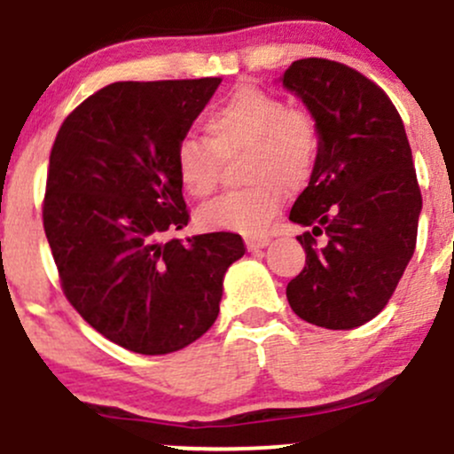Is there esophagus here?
<instances>
[{
	"label": "esophagus",
	"mask_w": 454,
	"mask_h": 454,
	"mask_svg": "<svg viewBox=\"0 0 454 454\" xmlns=\"http://www.w3.org/2000/svg\"><path fill=\"white\" fill-rule=\"evenodd\" d=\"M268 244H270V237H265V235H248V237H246V248H248L250 253L265 248Z\"/></svg>",
	"instance_id": "1"
}]
</instances>
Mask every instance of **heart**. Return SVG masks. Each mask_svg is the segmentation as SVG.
Returning a JSON list of instances; mask_svg holds the SVG:
<instances>
[{"instance_id":"b5f03b06","label":"heart","mask_w":454,"mask_h":454,"mask_svg":"<svg viewBox=\"0 0 454 454\" xmlns=\"http://www.w3.org/2000/svg\"><path fill=\"white\" fill-rule=\"evenodd\" d=\"M206 138L186 134L173 151V167L191 198L215 193L222 160L246 151L248 189L232 191L195 215L204 231L259 232L277 217L287 189L309 180L318 155V136L308 112L290 107L281 96L241 85L204 121Z\"/></svg>"}]
</instances>
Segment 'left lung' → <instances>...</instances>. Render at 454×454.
I'll list each match as a JSON object with an SVG mask.
<instances>
[{
	"label": "left lung",
	"instance_id": "8db88e82",
	"mask_svg": "<svg viewBox=\"0 0 454 454\" xmlns=\"http://www.w3.org/2000/svg\"><path fill=\"white\" fill-rule=\"evenodd\" d=\"M281 83L303 98L320 136L308 189L290 210L312 231L299 235L305 268L287 283V301L318 327H360L388 303L418 241L422 191L404 122L382 87L345 63L301 59Z\"/></svg>",
	"mask_w": 454,
	"mask_h": 454
}]
</instances>
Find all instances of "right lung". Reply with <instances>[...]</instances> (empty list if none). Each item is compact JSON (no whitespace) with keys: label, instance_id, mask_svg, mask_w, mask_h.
<instances>
[{"label":"right lung","instance_id":"right-lung-1","mask_svg":"<svg viewBox=\"0 0 454 454\" xmlns=\"http://www.w3.org/2000/svg\"><path fill=\"white\" fill-rule=\"evenodd\" d=\"M219 83H112L63 121L50 151L43 231L63 294L136 354H171L204 336L223 274L246 253L235 232L167 239L191 219L173 151Z\"/></svg>","mask_w":454,"mask_h":454}]
</instances>
